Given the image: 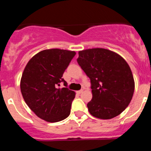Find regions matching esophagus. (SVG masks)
<instances>
[{"mask_svg":"<svg viewBox=\"0 0 151 151\" xmlns=\"http://www.w3.org/2000/svg\"><path fill=\"white\" fill-rule=\"evenodd\" d=\"M82 92H83V90H79V91H77V93H78V94H82Z\"/></svg>","mask_w":151,"mask_h":151,"instance_id":"esophagus-1","label":"esophagus"}]
</instances>
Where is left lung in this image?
Returning <instances> with one entry per match:
<instances>
[{
	"instance_id": "left-lung-1",
	"label": "left lung",
	"mask_w": 151,
	"mask_h": 151,
	"mask_svg": "<svg viewBox=\"0 0 151 151\" xmlns=\"http://www.w3.org/2000/svg\"><path fill=\"white\" fill-rule=\"evenodd\" d=\"M77 62L91 80L89 113L96 118L110 119L123 112L134 91V78L127 62L104 48L81 50Z\"/></svg>"
}]
</instances>
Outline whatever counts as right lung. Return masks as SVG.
I'll return each mask as SVG.
<instances>
[{
    "label": "right lung",
    "mask_w": 151,
    "mask_h": 151,
    "mask_svg": "<svg viewBox=\"0 0 151 151\" xmlns=\"http://www.w3.org/2000/svg\"><path fill=\"white\" fill-rule=\"evenodd\" d=\"M76 52L61 49L40 51L32 57L22 73L21 93L26 104L39 118L49 122L63 120L70 114L76 93L62 78Z\"/></svg>",
    "instance_id": "obj_1"
}]
</instances>
